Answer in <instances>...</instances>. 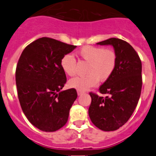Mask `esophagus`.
<instances>
[{"instance_id": "1", "label": "esophagus", "mask_w": 156, "mask_h": 156, "mask_svg": "<svg viewBox=\"0 0 156 156\" xmlns=\"http://www.w3.org/2000/svg\"><path fill=\"white\" fill-rule=\"evenodd\" d=\"M83 93H84V91H82V90H77V94H78V95H81Z\"/></svg>"}]
</instances>
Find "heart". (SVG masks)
Segmentation results:
<instances>
[{"instance_id":"obj_1","label":"heart","mask_w":156,"mask_h":156,"mask_svg":"<svg viewBox=\"0 0 156 156\" xmlns=\"http://www.w3.org/2000/svg\"><path fill=\"white\" fill-rule=\"evenodd\" d=\"M80 60L87 63L83 76L76 77L69 81L70 87L78 90H86L97 84L108 80L116 67L117 55L115 51L91 45L83 47L77 51ZM61 68L66 75L74 76L76 73L77 62L75 58L66 54L60 61Z\"/></svg>"}]
</instances>
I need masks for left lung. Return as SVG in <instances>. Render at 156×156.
<instances>
[{"instance_id":"1","label":"left lung","mask_w":156,"mask_h":156,"mask_svg":"<svg viewBox=\"0 0 156 156\" xmlns=\"http://www.w3.org/2000/svg\"><path fill=\"white\" fill-rule=\"evenodd\" d=\"M98 44L112 45L117 63L113 74L98 89L105 97L90 92L88 113L98 128L113 131L127 122L137 107L142 87L141 61L133 47L119 38H110Z\"/></svg>"}]
</instances>
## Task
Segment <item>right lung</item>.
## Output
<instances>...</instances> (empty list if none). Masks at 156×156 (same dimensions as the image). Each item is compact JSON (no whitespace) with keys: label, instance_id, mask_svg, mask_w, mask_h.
Listing matches in <instances>:
<instances>
[{"label":"right lung","instance_id":"add662e5","mask_svg":"<svg viewBox=\"0 0 156 156\" xmlns=\"http://www.w3.org/2000/svg\"><path fill=\"white\" fill-rule=\"evenodd\" d=\"M76 48L42 37L27 45L18 61L16 81L19 103L28 120L43 131H56L68 121L77 92L75 88L61 91L66 76L60 61Z\"/></svg>","mask_w":156,"mask_h":156}]
</instances>
